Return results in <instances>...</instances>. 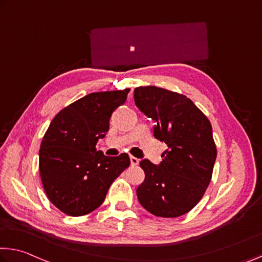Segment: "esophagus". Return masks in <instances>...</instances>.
Returning <instances> with one entry per match:
<instances>
[{
    "instance_id": "34e87169",
    "label": "esophagus",
    "mask_w": 262,
    "mask_h": 262,
    "mask_svg": "<svg viewBox=\"0 0 262 262\" xmlns=\"http://www.w3.org/2000/svg\"><path fill=\"white\" fill-rule=\"evenodd\" d=\"M139 162H140L139 159H136V157H134V156H130V164L132 165H138Z\"/></svg>"
}]
</instances>
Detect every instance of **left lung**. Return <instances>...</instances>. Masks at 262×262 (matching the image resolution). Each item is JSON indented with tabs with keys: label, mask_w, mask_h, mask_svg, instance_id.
Instances as JSON below:
<instances>
[{
	"label": "left lung",
	"mask_w": 262,
	"mask_h": 262,
	"mask_svg": "<svg viewBox=\"0 0 262 262\" xmlns=\"http://www.w3.org/2000/svg\"><path fill=\"white\" fill-rule=\"evenodd\" d=\"M138 108L156 122L155 139L165 142L159 165L141 161L144 181L136 194L156 217L176 218L201 201L212 177L217 157L209 119L185 95L156 86L134 90Z\"/></svg>",
	"instance_id": "8db88e82"
}]
</instances>
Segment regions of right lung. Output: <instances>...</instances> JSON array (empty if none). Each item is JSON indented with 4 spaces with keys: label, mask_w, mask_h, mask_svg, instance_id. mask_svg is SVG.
I'll return each instance as SVG.
<instances>
[{
    "label": "right lung",
    "mask_w": 262,
    "mask_h": 262,
    "mask_svg": "<svg viewBox=\"0 0 262 262\" xmlns=\"http://www.w3.org/2000/svg\"><path fill=\"white\" fill-rule=\"evenodd\" d=\"M128 92L129 89L87 94L50 123L39 149V172L50 202L65 214L78 217L98 209L111 184L129 167L127 154L108 157L95 148Z\"/></svg>",
    "instance_id": "right-lung-1"
}]
</instances>
